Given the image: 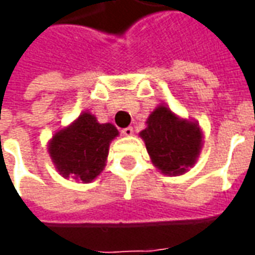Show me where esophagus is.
<instances>
[{
	"mask_svg": "<svg viewBox=\"0 0 255 255\" xmlns=\"http://www.w3.org/2000/svg\"><path fill=\"white\" fill-rule=\"evenodd\" d=\"M122 132L124 133L126 136H131V135H132V132H133V129H132V127H126V128H123Z\"/></svg>",
	"mask_w": 255,
	"mask_h": 255,
	"instance_id": "34e87169",
	"label": "esophagus"
}]
</instances>
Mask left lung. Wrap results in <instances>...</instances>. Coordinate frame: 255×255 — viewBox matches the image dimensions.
Here are the masks:
<instances>
[{"instance_id": "1", "label": "left lung", "mask_w": 255, "mask_h": 255, "mask_svg": "<svg viewBox=\"0 0 255 255\" xmlns=\"http://www.w3.org/2000/svg\"><path fill=\"white\" fill-rule=\"evenodd\" d=\"M140 136L153 164L165 175L186 172L195 164L202 146V133L197 124L176 117L165 105L150 115Z\"/></svg>"}]
</instances>
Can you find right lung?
Segmentation results:
<instances>
[{"label": "right lung", "instance_id": "add662e5", "mask_svg": "<svg viewBox=\"0 0 255 255\" xmlns=\"http://www.w3.org/2000/svg\"><path fill=\"white\" fill-rule=\"evenodd\" d=\"M117 135L115 126L100 124L93 115L83 113L72 126L53 136L49 153L64 177L89 183L104 169L109 143Z\"/></svg>", "mask_w": 255, "mask_h": 255}]
</instances>
